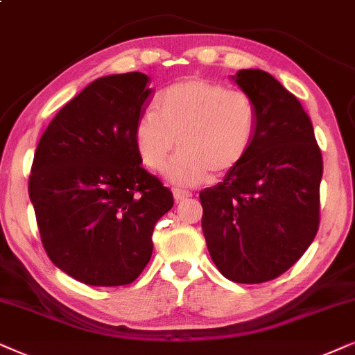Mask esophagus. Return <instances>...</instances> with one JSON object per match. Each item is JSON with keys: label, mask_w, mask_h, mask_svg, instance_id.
I'll return each instance as SVG.
<instances>
[{"label": "esophagus", "mask_w": 355, "mask_h": 355, "mask_svg": "<svg viewBox=\"0 0 355 355\" xmlns=\"http://www.w3.org/2000/svg\"><path fill=\"white\" fill-rule=\"evenodd\" d=\"M191 196V191L188 190H180V188H173V198L175 201H183V200H188Z\"/></svg>", "instance_id": "obj_1"}]
</instances>
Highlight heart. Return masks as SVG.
Masks as SVG:
<instances>
[{
  "label": "heart",
  "instance_id": "1",
  "mask_svg": "<svg viewBox=\"0 0 355 355\" xmlns=\"http://www.w3.org/2000/svg\"><path fill=\"white\" fill-rule=\"evenodd\" d=\"M259 111L239 88L208 78H185L164 89L155 111L134 125V146L147 168L160 172L175 147L180 149L165 175L175 185L191 187L234 170L252 149Z\"/></svg>",
  "mask_w": 355,
  "mask_h": 355
}]
</instances>
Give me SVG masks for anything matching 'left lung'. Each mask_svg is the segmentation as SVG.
<instances>
[{"label": "left lung", "mask_w": 355, "mask_h": 355, "mask_svg": "<svg viewBox=\"0 0 355 355\" xmlns=\"http://www.w3.org/2000/svg\"><path fill=\"white\" fill-rule=\"evenodd\" d=\"M259 111L252 149L216 187L200 193L201 227L224 277L262 284L306 252L320 226L322 157L297 96L263 70L232 77Z\"/></svg>", "instance_id": "obj_1"}]
</instances>
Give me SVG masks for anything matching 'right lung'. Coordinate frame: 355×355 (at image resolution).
I'll list each match as a JSON object with an SVG mask.
<instances>
[{
    "label": "right lung",
    "instance_id": "1",
    "mask_svg": "<svg viewBox=\"0 0 355 355\" xmlns=\"http://www.w3.org/2000/svg\"><path fill=\"white\" fill-rule=\"evenodd\" d=\"M152 89L141 71L89 83L40 137L29 198L49 259L93 286L128 285L149 263L173 195L142 167L134 125Z\"/></svg>",
    "mask_w": 355,
    "mask_h": 355
}]
</instances>
